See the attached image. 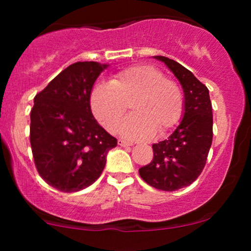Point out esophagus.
<instances>
[{
    "label": "esophagus",
    "mask_w": 251,
    "mask_h": 251,
    "mask_svg": "<svg viewBox=\"0 0 251 251\" xmlns=\"http://www.w3.org/2000/svg\"><path fill=\"white\" fill-rule=\"evenodd\" d=\"M118 145L123 146V148H126V146H132V143H128V142H125V140H123V139H119L118 140Z\"/></svg>",
    "instance_id": "obj_1"
}]
</instances>
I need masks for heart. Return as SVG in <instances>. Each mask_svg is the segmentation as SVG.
<instances>
[{
	"label": "heart",
	"mask_w": 251,
	"mask_h": 251,
	"mask_svg": "<svg viewBox=\"0 0 251 251\" xmlns=\"http://www.w3.org/2000/svg\"><path fill=\"white\" fill-rule=\"evenodd\" d=\"M98 122L114 132L127 111L133 113L120 125V134L132 140L148 139L157 129L164 133L177 125L184 112V96L177 82L152 66L125 68L108 83H97L89 94Z\"/></svg>",
	"instance_id": "heart-1"
}]
</instances>
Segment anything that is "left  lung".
Wrapping results in <instances>:
<instances>
[{"instance_id": "8db88e82", "label": "left lung", "mask_w": 251, "mask_h": 251, "mask_svg": "<svg viewBox=\"0 0 251 251\" xmlns=\"http://www.w3.org/2000/svg\"><path fill=\"white\" fill-rule=\"evenodd\" d=\"M163 61L179 80L184 91V116L168 139L153 144V159L139 169L149 185L163 191L186 188L201 174L212 143V106L209 89L180 63Z\"/></svg>"}]
</instances>
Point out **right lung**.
Instances as JSON below:
<instances>
[{
    "mask_svg": "<svg viewBox=\"0 0 251 251\" xmlns=\"http://www.w3.org/2000/svg\"><path fill=\"white\" fill-rule=\"evenodd\" d=\"M108 65L75 62L34 98L30 145L42 179L62 192H75L101 175L117 139L93 117L89 94Z\"/></svg>",
    "mask_w": 251,
    "mask_h": 251,
    "instance_id": "add662e5",
    "label": "right lung"
}]
</instances>
